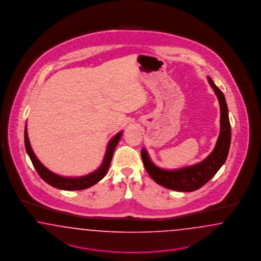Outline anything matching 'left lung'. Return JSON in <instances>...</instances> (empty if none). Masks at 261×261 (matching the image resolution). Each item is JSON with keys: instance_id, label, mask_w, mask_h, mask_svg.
Returning a JSON list of instances; mask_svg holds the SVG:
<instances>
[{"instance_id": "left-lung-1", "label": "left lung", "mask_w": 261, "mask_h": 261, "mask_svg": "<svg viewBox=\"0 0 261 261\" xmlns=\"http://www.w3.org/2000/svg\"><path fill=\"white\" fill-rule=\"evenodd\" d=\"M220 105V133L213 152L202 162L193 166L166 170L158 167L149 158L145 148H142V162L147 173L155 182L169 190L190 192L202 188L208 182L226 162L230 145V124L228 106L221 90L207 76Z\"/></svg>"}]
</instances>
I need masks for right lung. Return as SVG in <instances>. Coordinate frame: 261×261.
I'll list each match as a JSON object with an SVG mask.
<instances>
[{"mask_svg": "<svg viewBox=\"0 0 261 261\" xmlns=\"http://www.w3.org/2000/svg\"><path fill=\"white\" fill-rule=\"evenodd\" d=\"M121 135H122V131H120L116 136H114L108 142L106 152H105V156L103 158L102 164L100 165V166L94 172L87 174L85 176H81V177H64V176L57 175V174L51 172L50 170H48L47 167L44 166L37 159V157L34 154V152L32 150L30 140H29V137H28L27 124L24 126V145H25L27 153L32 160V165L35 167V169L39 174L40 177L45 182H47L48 185H50L51 187L59 189V190H86L88 188L95 185L96 182H99L107 173V171L109 169V166H110L114 151H115L116 146L119 143V140L121 138Z\"/></svg>", "mask_w": 261, "mask_h": 261, "instance_id": "right-lung-1", "label": "right lung"}]
</instances>
